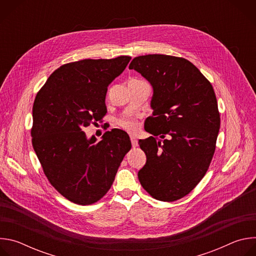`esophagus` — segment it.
I'll return each mask as SVG.
<instances>
[{
	"label": "esophagus",
	"instance_id": "esophagus-1",
	"mask_svg": "<svg viewBox=\"0 0 256 256\" xmlns=\"http://www.w3.org/2000/svg\"><path fill=\"white\" fill-rule=\"evenodd\" d=\"M130 142H132V148H136V146H138V138H136L134 136H130Z\"/></svg>",
	"mask_w": 256,
	"mask_h": 256
}]
</instances>
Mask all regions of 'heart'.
<instances>
[{
  "instance_id": "obj_1",
  "label": "heart",
  "mask_w": 256,
  "mask_h": 256,
  "mask_svg": "<svg viewBox=\"0 0 256 256\" xmlns=\"http://www.w3.org/2000/svg\"><path fill=\"white\" fill-rule=\"evenodd\" d=\"M118 124L120 126V128H122L124 130L134 132L138 128V122L134 118H122L118 122Z\"/></svg>"
}]
</instances>
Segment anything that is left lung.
Masks as SVG:
<instances>
[{
  "label": "left lung",
  "mask_w": 256,
  "mask_h": 256,
  "mask_svg": "<svg viewBox=\"0 0 256 256\" xmlns=\"http://www.w3.org/2000/svg\"><path fill=\"white\" fill-rule=\"evenodd\" d=\"M153 87V116L140 140L147 162L138 171L151 196L174 202L188 194L212 159L220 114L212 84L190 60L166 54L134 58L130 64Z\"/></svg>",
  "instance_id": "8db88e82"
}]
</instances>
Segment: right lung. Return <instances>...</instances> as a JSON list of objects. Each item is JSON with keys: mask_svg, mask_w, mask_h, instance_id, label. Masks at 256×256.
I'll return each instance as SVG.
<instances>
[{"mask_svg": "<svg viewBox=\"0 0 256 256\" xmlns=\"http://www.w3.org/2000/svg\"><path fill=\"white\" fill-rule=\"evenodd\" d=\"M130 56L82 60L60 66L35 97L32 146L50 184L82 206L102 198L130 150L128 134L118 128L97 142L84 128L106 114L107 87L124 70Z\"/></svg>", "mask_w": 256, "mask_h": 256, "instance_id": "1", "label": "right lung"}]
</instances>
